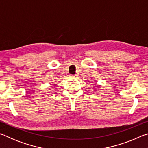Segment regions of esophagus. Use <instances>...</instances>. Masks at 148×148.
Masks as SVG:
<instances>
[{
  "mask_svg": "<svg viewBox=\"0 0 148 148\" xmlns=\"http://www.w3.org/2000/svg\"><path fill=\"white\" fill-rule=\"evenodd\" d=\"M71 77L74 78V77H76V75H71Z\"/></svg>",
  "mask_w": 148,
  "mask_h": 148,
  "instance_id": "1",
  "label": "esophagus"
}]
</instances>
